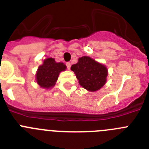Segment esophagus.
I'll list each match as a JSON object with an SVG mask.
<instances>
[{
	"label": "esophagus",
	"instance_id": "34e87169",
	"mask_svg": "<svg viewBox=\"0 0 149 149\" xmlns=\"http://www.w3.org/2000/svg\"><path fill=\"white\" fill-rule=\"evenodd\" d=\"M65 65H66V67H67V68H68V69H70V68H71V63H65Z\"/></svg>",
	"mask_w": 149,
	"mask_h": 149
}]
</instances>
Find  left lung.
I'll return each instance as SVG.
<instances>
[{
    "label": "left lung",
    "mask_w": 149,
    "mask_h": 149,
    "mask_svg": "<svg viewBox=\"0 0 149 149\" xmlns=\"http://www.w3.org/2000/svg\"><path fill=\"white\" fill-rule=\"evenodd\" d=\"M81 86L90 92H95L105 84L107 68L89 56H82L71 67Z\"/></svg>",
    "instance_id": "left-lung-1"
}]
</instances>
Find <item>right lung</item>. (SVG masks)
<instances>
[{"mask_svg":"<svg viewBox=\"0 0 149 149\" xmlns=\"http://www.w3.org/2000/svg\"><path fill=\"white\" fill-rule=\"evenodd\" d=\"M66 66L63 63H56L54 58H47L43 64L38 68L36 74V82L45 89L52 88L56 84L58 76L62 71H65Z\"/></svg>","mask_w":149,"mask_h":149,"instance_id":"right-lung-1","label":"right lung"}]
</instances>
